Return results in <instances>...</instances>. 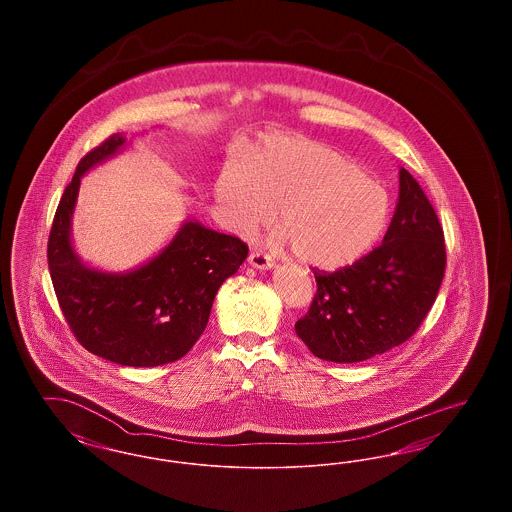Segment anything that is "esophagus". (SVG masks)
Segmentation results:
<instances>
[{
  "mask_svg": "<svg viewBox=\"0 0 512 512\" xmlns=\"http://www.w3.org/2000/svg\"><path fill=\"white\" fill-rule=\"evenodd\" d=\"M247 261H249L251 267L259 268V270H270L274 267V261L265 253H259V251H253Z\"/></svg>",
  "mask_w": 512,
  "mask_h": 512,
  "instance_id": "1",
  "label": "esophagus"
}]
</instances>
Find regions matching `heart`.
Listing matches in <instances>:
<instances>
[{"label": "heart", "instance_id": "b5f03b06", "mask_svg": "<svg viewBox=\"0 0 512 512\" xmlns=\"http://www.w3.org/2000/svg\"><path fill=\"white\" fill-rule=\"evenodd\" d=\"M217 197L240 232H253L276 211L278 244L307 265L355 263L380 240L391 215L388 190L343 153L303 138L270 136L247 167L226 165Z\"/></svg>", "mask_w": 512, "mask_h": 512}]
</instances>
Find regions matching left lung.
Segmentation results:
<instances>
[{
	"instance_id": "8db88e82",
	"label": "left lung",
	"mask_w": 512,
	"mask_h": 512,
	"mask_svg": "<svg viewBox=\"0 0 512 512\" xmlns=\"http://www.w3.org/2000/svg\"><path fill=\"white\" fill-rule=\"evenodd\" d=\"M445 274L438 215L418 182L399 171V199L382 244L351 267L315 270L317 293L295 334L332 363H361L409 340Z\"/></svg>"
}]
</instances>
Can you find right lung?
I'll use <instances>...</instances> for the list:
<instances>
[{
    "instance_id": "right-lung-1",
    "label": "right lung",
    "mask_w": 512,
    "mask_h": 512,
    "mask_svg": "<svg viewBox=\"0 0 512 512\" xmlns=\"http://www.w3.org/2000/svg\"><path fill=\"white\" fill-rule=\"evenodd\" d=\"M124 144V134H113L80 159L51 224L49 274L74 338L90 353L122 366L167 365L199 340L222 282L249 249L236 236L186 220L142 267L105 272L82 263L71 240L80 180Z\"/></svg>"
}]
</instances>
